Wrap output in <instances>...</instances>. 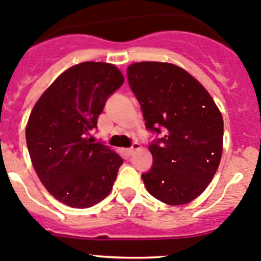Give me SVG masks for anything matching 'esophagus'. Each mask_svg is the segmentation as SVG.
I'll use <instances>...</instances> for the list:
<instances>
[{
  "label": "esophagus",
  "mask_w": 261,
  "mask_h": 261,
  "mask_svg": "<svg viewBox=\"0 0 261 261\" xmlns=\"http://www.w3.org/2000/svg\"><path fill=\"white\" fill-rule=\"evenodd\" d=\"M140 148H141L140 143H138V142H133V145L130 146V147L126 148V153H128L129 156H132L133 153H135L137 150H140Z\"/></svg>",
  "instance_id": "1"
}]
</instances>
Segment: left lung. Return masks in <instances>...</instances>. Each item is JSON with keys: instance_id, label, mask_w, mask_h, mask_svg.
Here are the masks:
<instances>
[{"instance_id": "left-lung-1", "label": "left lung", "mask_w": 261, "mask_h": 261, "mask_svg": "<svg viewBox=\"0 0 261 261\" xmlns=\"http://www.w3.org/2000/svg\"><path fill=\"white\" fill-rule=\"evenodd\" d=\"M126 76L146 128L156 135L148 145L152 166L141 175L146 188L168 205L195 200L212 182L222 158L219 109L191 74L173 64L135 63Z\"/></svg>"}]
</instances>
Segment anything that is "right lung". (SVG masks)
<instances>
[{
    "mask_svg": "<svg viewBox=\"0 0 261 261\" xmlns=\"http://www.w3.org/2000/svg\"><path fill=\"white\" fill-rule=\"evenodd\" d=\"M123 83L111 64H78L64 71L32 110L25 129L32 163L46 190L68 206H93L113 188L123 159L95 142L91 133Z\"/></svg>",
    "mask_w": 261,
    "mask_h": 261,
    "instance_id": "add662e5",
    "label": "right lung"
}]
</instances>
